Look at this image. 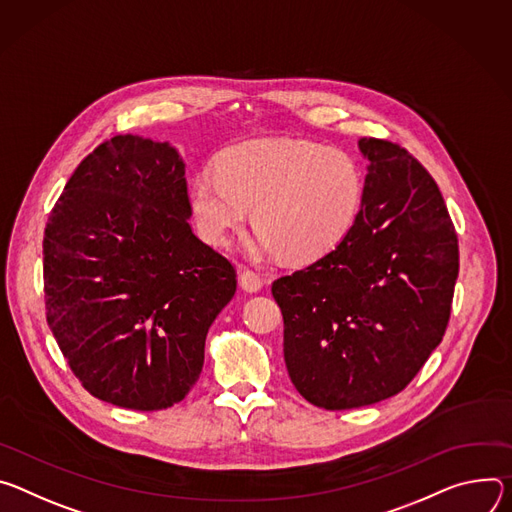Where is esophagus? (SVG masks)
I'll return each instance as SVG.
<instances>
[{"instance_id":"esophagus-1","label":"esophagus","mask_w":512,"mask_h":512,"mask_svg":"<svg viewBox=\"0 0 512 512\" xmlns=\"http://www.w3.org/2000/svg\"><path fill=\"white\" fill-rule=\"evenodd\" d=\"M240 287H242V291L254 295L262 289V278L250 270H242L240 272Z\"/></svg>"}]
</instances>
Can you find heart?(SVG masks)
<instances>
[{"instance_id": "1", "label": "heart", "mask_w": 512, "mask_h": 512, "mask_svg": "<svg viewBox=\"0 0 512 512\" xmlns=\"http://www.w3.org/2000/svg\"><path fill=\"white\" fill-rule=\"evenodd\" d=\"M362 201V170L348 154L293 138L227 148L217 158V175L203 170L189 187L191 215L205 242L230 246L254 209L252 254H285L297 262L315 260L342 242Z\"/></svg>"}]
</instances>
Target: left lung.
I'll return each mask as SVG.
<instances>
[{
  "label": "left lung",
  "instance_id": "obj_1",
  "mask_svg": "<svg viewBox=\"0 0 512 512\" xmlns=\"http://www.w3.org/2000/svg\"><path fill=\"white\" fill-rule=\"evenodd\" d=\"M368 160L350 234L272 282L295 388L327 411L401 392L441 344L460 254L443 197L399 144L360 138Z\"/></svg>",
  "mask_w": 512,
  "mask_h": 512
}]
</instances>
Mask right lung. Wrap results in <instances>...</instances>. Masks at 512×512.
I'll use <instances>...</instances> for the list:
<instances>
[{
    "label": "right lung",
    "mask_w": 512,
    "mask_h": 512,
    "mask_svg": "<svg viewBox=\"0 0 512 512\" xmlns=\"http://www.w3.org/2000/svg\"><path fill=\"white\" fill-rule=\"evenodd\" d=\"M185 162L170 142L116 136L73 173L44 230L52 335L99 401L181 403L236 270L191 230Z\"/></svg>",
    "instance_id": "add662e5"
}]
</instances>
